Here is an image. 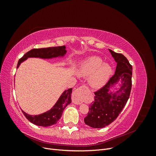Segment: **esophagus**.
<instances>
[{
	"label": "esophagus",
	"mask_w": 156,
	"mask_h": 156,
	"mask_svg": "<svg viewBox=\"0 0 156 156\" xmlns=\"http://www.w3.org/2000/svg\"><path fill=\"white\" fill-rule=\"evenodd\" d=\"M88 91V87L85 85H83L81 87L77 88L72 96V101L75 104L80 105L83 102L84 96Z\"/></svg>",
	"instance_id": "34e87169"
}]
</instances>
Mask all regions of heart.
Segmentation results:
<instances>
[{"label": "heart", "instance_id": "obj_1", "mask_svg": "<svg viewBox=\"0 0 156 156\" xmlns=\"http://www.w3.org/2000/svg\"><path fill=\"white\" fill-rule=\"evenodd\" d=\"M112 72L111 65L103 63L102 59L97 56L87 58L81 63L78 69L80 77H89L88 83L94 88H100L105 84Z\"/></svg>", "mask_w": 156, "mask_h": 156}]
</instances>
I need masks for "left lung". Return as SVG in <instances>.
<instances>
[{"label": "left lung", "mask_w": 156, "mask_h": 156, "mask_svg": "<svg viewBox=\"0 0 156 156\" xmlns=\"http://www.w3.org/2000/svg\"><path fill=\"white\" fill-rule=\"evenodd\" d=\"M117 63L115 73L105 85L94 92V101L89 106L84 123L94 128H102L114 121L125 107L131 89L132 66L125 56L108 49ZM121 82L120 89H110Z\"/></svg>", "instance_id": "8db88e82"}]
</instances>
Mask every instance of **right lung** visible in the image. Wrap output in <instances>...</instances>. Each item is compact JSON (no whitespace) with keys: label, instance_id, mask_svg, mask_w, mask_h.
Returning a JSON list of instances; mask_svg holds the SVG:
<instances>
[{"label":"right lung","instance_id":"right-lung-1","mask_svg":"<svg viewBox=\"0 0 156 156\" xmlns=\"http://www.w3.org/2000/svg\"><path fill=\"white\" fill-rule=\"evenodd\" d=\"M64 45L53 48L33 49L23 55V57L18 61L17 68L20 67V64L26 60L28 58H40L42 59H51L53 58L64 57L66 54ZM72 88L66 90L61 94L57 101L50 110L38 115H30L22 111L23 115L31 123L36 126L42 127H48L57 123L60 119L62 112L67 105L72 102Z\"/></svg>","mask_w":156,"mask_h":156}]
</instances>
